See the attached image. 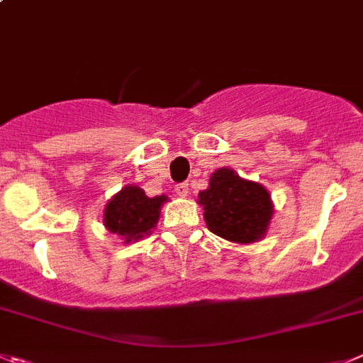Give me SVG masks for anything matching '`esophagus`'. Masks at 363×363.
Instances as JSON below:
<instances>
[{
  "mask_svg": "<svg viewBox=\"0 0 363 363\" xmlns=\"http://www.w3.org/2000/svg\"><path fill=\"white\" fill-rule=\"evenodd\" d=\"M175 193H177V197L186 199V197H188V193H189V186L186 184V182H181V184L175 186Z\"/></svg>",
  "mask_w": 363,
  "mask_h": 363,
  "instance_id": "esophagus-1",
  "label": "esophagus"
}]
</instances>
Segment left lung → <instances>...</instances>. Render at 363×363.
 I'll return each mask as SVG.
<instances>
[{"mask_svg":"<svg viewBox=\"0 0 363 363\" xmlns=\"http://www.w3.org/2000/svg\"><path fill=\"white\" fill-rule=\"evenodd\" d=\"M209 231L228 242L249 245L267 236L274 215L270 193L259 182L240 177L233 168H218L208 189L199 193Z\"/></svg>","mask_w":363,"mask_h":363,"instance_id":"obj_1","label":"left lung"}]
</instances>
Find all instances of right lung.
<instances>
[{
    "mask_svg": "<svg viewBox=\"0 0 363 363\" xmlns=\"http://www.w3.org/2000/svg\"><path fill=\"white\" fill-rule=\"evenodd\" d=\"M164 202H168L166 195L147 197L140 186H123L105 206V229L120 236L123 243L140 242L155 229Z\"/></svg>",
    "mask_w": 363,
    "mask_h": 363,
    "instance_id": "1",
    "label": "right lung"
}]
</instances>
